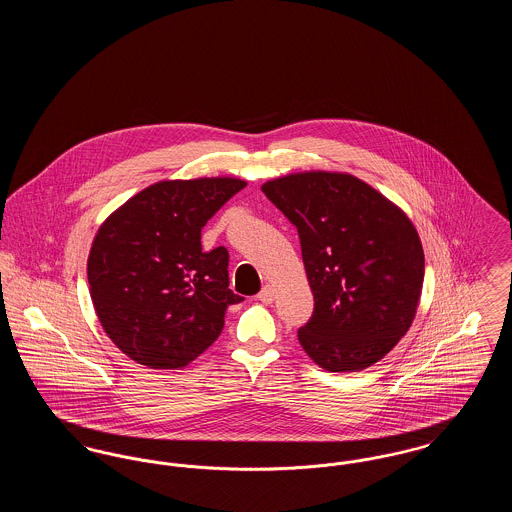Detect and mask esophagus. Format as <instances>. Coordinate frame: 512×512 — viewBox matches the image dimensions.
<instances>
[{"instance_id": "34e87169", "label": "esophagus", "mask_w": 512, "mask_h": 512, "mask_svg": "<svg viewBox=\"0 0 512 512\" xmlns=\"http://www.w3.org/2000/svg\"><path fill=\"white\" fill-rule=\"evenodd\" d=\"M257 297H259V301H263L265 305H270V303L274 301V288H272V286H265Z\"/></svg>"}]
</instances>
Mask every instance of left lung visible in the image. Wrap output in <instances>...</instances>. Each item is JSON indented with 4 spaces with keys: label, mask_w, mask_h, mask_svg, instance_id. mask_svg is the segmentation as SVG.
I'll list each match as a JSON object with an SVG mask.
<instances>
[{
    "label": "left lung",
    "mask_w": 512,
    "mask_h": 512,
    "mask_svg": "<svg viewBox=\"0 0 512 512\" xmlns=\"http://www.w3.org/2000/svg\"><path fill=\"white\" fill-rule=\"evenodd\" d=\"M263 194L297 228L315 297L297 340L320 368L359 372L378 363L413 324L424 251L411 219L347 172H295Z\"/></svg>",
    "instance_id": "8db88e82"
}]
</instances>
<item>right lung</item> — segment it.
<instances>
[{"label": "right lung", "instance_id": "1", "mask_svg": "<svg viewBox=\"0 0 512 512\" xmlns=\"http://www.w3.org/2000/svg\"><path fill=\"white\" fill-rule=\"evenodd\" d=\"M217 176L163 180L113 211L92 242L88 284L105 334L132 361L176 370L190 365L244 301L228 288V251H203L201 228L244 190Z\"/></svg>", "mask_w": 512, "mask_h": 512}]
</instances>
